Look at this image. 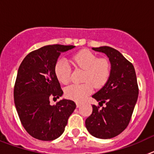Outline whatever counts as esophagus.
<instances>
[{"instance_id":"34e87169","label":"esophagus","mask_w":154,"mask_h":154,"mask_svg":"<svg viewBox=\"0 0 154 154\" xmlns=\"http://www.w3.org/2000/svg\"><path fill=\"white\" fill-rule=\"evenodd\" d=\"M76 106H77V107H80L82 106V103H79V102H77V103H76Z\"/></svg>"}]
</instances>
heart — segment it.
I'll return each instance as SVG.
<instances>
[{
  "label": "heart",
  "instance_id": "1",
  "mask_svg": "<svg viewBox=\"0 0 154 154\" xmlns=\"http://www.w3.org/2000/svg\"><path fill=\"white\" fill-rule=\"evenodd\" d=\"M71 62L75 67L85 70L84 83L73 84L65 90L66 97L75 101H82L96 88L103 86L110 75V64L106 58H97L94 53L83 49L71 58ZM55 73L58 81L62 84L71 81V68L65 58H61L55 65Z\"/></svg>",
  "mask_w": 154,
  "mask_h": 154
}]
</instances>
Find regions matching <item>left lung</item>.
Returning a JSON list of instances; mask_svg holds the SVG:
<instances>
[{"label":"left lung","mask_w":154,"mask_h":154,"mask_svg":"<svg viewBox=\"0 0 154 154\" xmlns=\"http://www.w3.org/2000/svg\"><path fill=\"white\" fill-rule=\"evenodd\" d=\"M92 49L107 55L111 70L106 83L92 96L100 106H92L85 127L96 138L110 139L120 134L131 119L139 94L137 75L133 64L117 50L109 46Z\"/></svg>","instance_id":"obj_1"}]
</instances>
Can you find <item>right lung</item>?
Wrapping results in <instances>:
<instances>
[{"mask_svg":"<svg viewBox=\"0 0 154 154\" xmlns=\"http://www.w3.org/2000/svg\"><path fill=\"white\" fill-rule=\"evenodd\" d=\"M75 46L51 45L31 51L19 66L14 99L21 123L34 138L44 141L60 137L76 105L62 99L51 106L50 99L62 96L55 65L61 52Z\"/></svg>","mask_w":154,"mask_h":154,"instance_id":"add662e5","label":"right lung"}]
</instances>
